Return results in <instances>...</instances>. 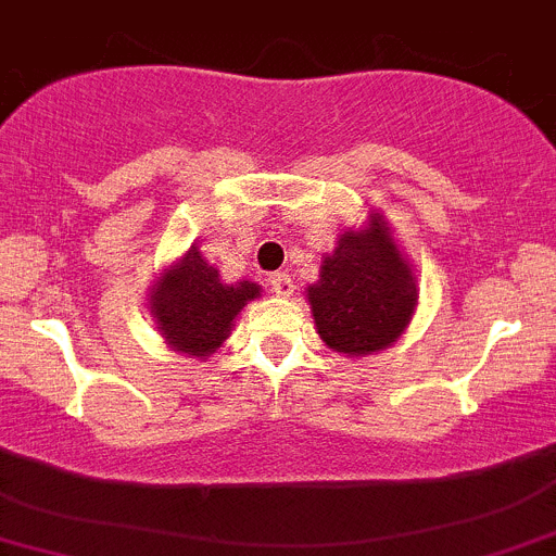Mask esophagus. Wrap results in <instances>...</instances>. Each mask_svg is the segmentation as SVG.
Wrapping results in <instances>:
<instances>
[{
	"mask_svg": "<svg viewBox=\"0 0 556 556\" xmlns=\"http://www.w3.org/2000/svg\"><path fill=\"white\" fill-rule=\"evenodd\" d=\"M268 285H271V293L282 295V299H288L290 293H293V279H290V274L285 271H277L268 277Z\"/></svg>",
	"mask_w": 556,
	"mask_h": 556,
	"instance_id": "obj_1",
	"label": "esophagus"
}]
</instances>
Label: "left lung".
<instances>
[{"mask_svg": "<svg viewBox=\"0 0 556 556\" xmlns=\"http://www.w3.org/2000/svg\"><path fill=\"white\" fill-rule=\"evenodd\" d=\"M319 339L346 357H366L406 333L419 304L417 271L392 239L382 212L346 228L304 290Z\"/></svg>", "mask_w": 556, "mask_h": 556, "instance_id": "obj_1", "label": "left lung"}]
</instances>
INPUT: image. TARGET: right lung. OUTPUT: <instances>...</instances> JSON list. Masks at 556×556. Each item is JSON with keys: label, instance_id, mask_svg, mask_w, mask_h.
Here are the masks:
<instances>
[{"label": "right lung", "instance_id": "right-lung-1", "mask_svg": "<svg viewBox=\"0 0 556 556\" xmlns=\"http://www.w3.org/2000/svg\"><path fill=\"white\" fill-rule=\"evenodd\" d=\"M261 293V285L250 279L223 282L220 271L193 244L161 268L148 288V312L174 352L206 361L231 336L239 312Z\"/></svg>", "mask_w": 556, "mask_h": 556}]
</instances>
